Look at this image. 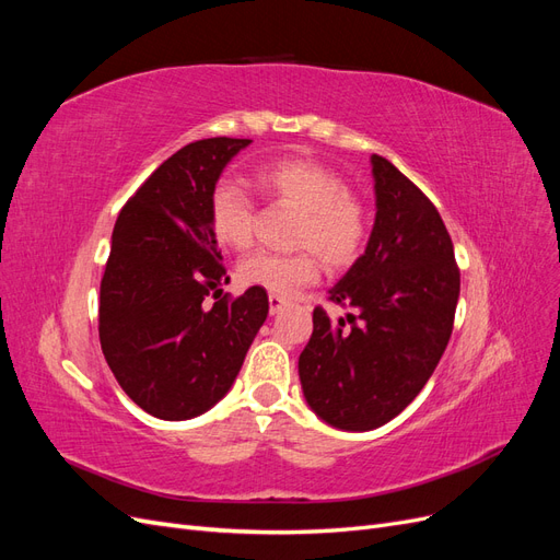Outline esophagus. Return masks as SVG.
Instances as JSON below:
<instances>
[{"mask_svg": "<svg viewBox=\"0 0 560 560\" xmlns=\"http://www.w3.org/2000/svg\"><path fill=\"white\" fill-rule=\"evenodd\" d=\"M268 306H270V315H278V313L287 306V303H284V299H282V296H278V294H270V296H268Z\"/></svg>", "mask_w": 560, "mask_h": 560, "instance_id": "1", "label": "esophagus"}]
</instances>
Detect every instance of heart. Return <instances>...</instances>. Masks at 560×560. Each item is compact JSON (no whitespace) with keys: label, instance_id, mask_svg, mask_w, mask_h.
Returning <instances> with one entry per match:
<instances>
[{"label":"heart","instance_id":"obj_1","mask_svg":"<svg viewBox=\"0 0 560 560\" xmlns=\"http://www.w3.org/2000/svg\"><path fill=\"white\" fill-rule=\"evenodd\" d=\"M259 189L284 206L301 210L294 245L299 254L254 252L238 266L241 282L292 296L319 278V259L341 268L358 259L366 241V212L348 189V182L331 167L313 159L287 156L264 163L257 175ZM210 229L231 249H247L257 238V208L243 186L219 182L210 194Z\"/></svg>","mask_w":560,"mask_h":560}]
</instances>
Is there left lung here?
<instances>
[{
	"label": "left lung",
	"instance_id": "left-lung-1",
	"mask_svg": "<svg viewBox=\"0 0 560 560\" xmlns=\"http://www.w3.org/2000/svg\"><path fill=\"white\" fill-rule=\"evenodd\" d=\"M376 219L362 257L329 290L352 308L313 311L299 358L303 397L331 428L369 432L399 416L448 346L460 270L430 198L387 159L371 156Z\"/></svg>",
	"mask_w": 560,
	"mask_h": 560
}]
</instances>
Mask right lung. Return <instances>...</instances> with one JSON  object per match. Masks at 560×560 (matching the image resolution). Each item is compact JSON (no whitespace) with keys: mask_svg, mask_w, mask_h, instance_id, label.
Segmentation results:
<instances>
[{"mask_svg":"<svg viewBox=\"0 0 560 560\" xmlns=\"http://www.w3.org/2000/svg\"><path fill=\"white\" fill-rule=\"evenodd\" d=\"M252 140L210 138L163 161L118 214L100 282V346L149 416L189 420L222 399L268 315L261 287L229 301L210 194Z\"/></svg>","mask_w":560,"mask_h":560,"instance_id":"obj_1","label":"right lung"}]
</instances>
